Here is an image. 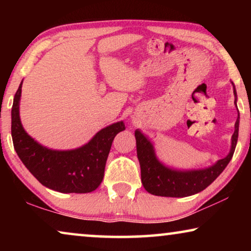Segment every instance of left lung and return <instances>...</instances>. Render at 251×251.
<instances>
[{"instance_id": "1", "label": "left lung", "mask_w": 251, "mask_h": 251, "mask_svg": "<svg viewBox=\"0 0 251 251\" xmlns=\"http://www.w3.org/2000/svg\"><path fill=\"white\" fill-rule=\"evenodd\" d=\"M234 96L236 105L235 88ZM239 122L240 115L238 114L234 126L235 130L232 136L231 150H229L227 156L218 160L211 167L198 170H175L166 167L157 160L153 144L139 130H136L137 156H138L140 164V174H142L144 188L153 195L169 198H184L203 191L223 173V170L231 161L235 151L236 142H238Z\"/></svg>"}]
</instances>
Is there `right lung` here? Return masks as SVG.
I'll list each match as a JSON object with an SVG mask.
<instances>
[{
	"instance_id": "1",
	"label": "right lung",
	"mask_w": 251,
	"mask_h": 251,
	"mask_svg": "<svg viewBox=\"0 0 251 251\" xmlns=\"http://www.w3.org/2000/svg\"><path fill=\"white\" fill-rule=\"evenodd\" d=\"M20 83L11 111V136L19 159L43 186L61 193H89L104 178L106 161L115 136L126 129L122 121L101 129L85 145L70 151L47 149L23 128L19 116Z\"/></svg>"
}]
</instances>
